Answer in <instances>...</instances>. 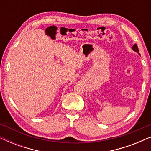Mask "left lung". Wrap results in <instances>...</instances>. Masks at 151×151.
I'll use <instances>...</instances> for the list:
<instances>
[{
	"label": "left lung",
	"mask_w": 151,
	"mask_h": 151,
	"mask_svg": "<svg viewBox=\"0 0 151 151\" xmlns=\"http://www.w3.org/2000/svg\"><path fill=\"white\" fill-rule=\"evenodd\" d=\"M132 49H133V51H136V52H137L138 53H139V49H138V47L137 45L136 44L134 45L132 47Z\"/></svg>",
	"instance_id": "left-lung-1"
}]
</instances>
